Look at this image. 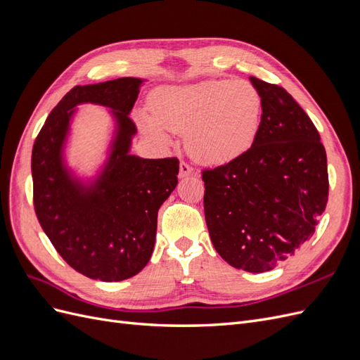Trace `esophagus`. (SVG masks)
Returning a JSON list of instances; mask_svg holds the SVG:
<instances>
[{
	"label": "esophagus",
	"instance_id": "34e87169",
	"mask_svg": "<svg viewBox=\"0 0 360 360\" xmlns=\"http://www.w3.org/2000/svg\"><path fill=\"white\" fill-rule=\"evenodd\" d=\"M192 172H193V168L189 165V163L181 160L180 162V177H188Z\"/></svg>",
	"mask_w": 360,
	"mask_h": 360
}]
</instances>
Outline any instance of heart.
Segmentation results:
<instances>
[{
	"label": "heart",
	"instance_id": "heart-1",
	"mask_svg": "<svg viewBox=\"0 0 360 360\" xmlns=\"http://www.w3.org/2000/svg\"><path fill=\"white\" fill-rule=\"evenodd\" d=\"M150 108L151 117H139L150 136L167 144L168 132L184 134L192 158L224 165L252 146L263 101L248 81L209 79L159 89L150 97Z\"/></svg>",
	"mask_w": 360,
	"mask_h": 360
}]
</instances>
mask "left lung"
Here are the masks:
<instances>
[{"instance_id": "1", "label": "left lung", "mask_w": 360, "mask_h": 360, "mask_svg": "<svg viewBox=\"0 0 360 360\" xmlns=\"http://www.w3.org/2000/svg\"><path fill=\"white\" fill-rule=\"evenodd\" d=\"M263 101L252 146L202 171L214 249L252 274L276 267L312 237L329 197L328 158L308 114L282 86L250 76Z\"/></svg>"}]
</instances>
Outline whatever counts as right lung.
Wrapping results in <instances>:
<instances>
[{"label": "right lung", "instance_id": "1", "mask_svg": "<svg viewBox=\"0 0 360 360\" xmlns=\"http://www.w3.org/2000/svg\"><path fill=\"white\" fill-rule=\"evenodd\" d=\"M143 79L118 78L76 85L51 111L32 146L34 210L43 231L66 263L86 278H132L153 254L158 212L177 186L179 159L129 155L136 126L129 114ZM110 107L117 123L112 153L90 187L71 177L62 162L72 108Z\"/></svg>", "mask_w": 360, "mask_h": 360}]
</instances>
